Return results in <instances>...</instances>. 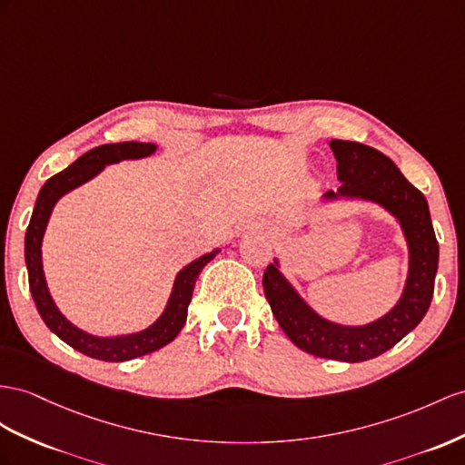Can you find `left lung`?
<instances>
[{"mask_svg":"<svg viewBox=\"0 0 465 465\" xmlns=\"http://www.w3.org/2000/svg\"><path fill=\"white\" fill-rule=\"evenodd\" d=\"M340 188L322 200H365L387 210L401 225L409 247V272L397 304L363 326H343L320 316L282 275L279 259L265 269L263 291L284 334L306 353L360 363L385 353L420 324L432 302L438 242L428 202L383 153L355 141L331 139Z\"/></svg>","mask_w":465,"mask_h":465,"instance_id":"obj_1","label":"left lung"}]
</instances>
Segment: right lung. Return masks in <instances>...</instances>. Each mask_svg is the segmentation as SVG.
I'll list each match as a JSON object with an SVG mask.
<instances>
[{
  "mask_svg": "<svg viewBox=\"0 0 465 465\" xmlns=\"http://www.w3.org/2000/svg\"><path fill=\"white\" fill-rule=\"evenodd\" d=\"M157 151V145L153 143H139V141H125V143H110V145H100L88 153L82 154L73 164L51 176L41 188L33 208V216L29 222V228L25 233V263L29 272V289L33 294L35 306L53 334H56L70 348L76 351L84 353L88 357L100 361H129L135 360V357L147 355L164 348L166 343H171L178 331L183 330L188 314V304L193 299V291L200 271L204 269L210 261L220 253V249H213L210 253H204L202 257L194 259L193 263H188L181 271L176 272V279L173 284V291L169 296V302H166L163 314L154 320V322L141 330L134 331V334H124V336H94L88 331L80 330L74 326L70 320L58 311L54 304L53 296L46 287L45 271H43V255H41V245H43V235L46 230V223L53 213V208L58 200L70 190L82 186L84 183L92 181L94 176H98L104 166L115 164L122 161H135V159H145Z\"/></svg>",
  "mask_w": 465,
  "mask_h": 465,
  "instance_id": "right-lung-1",
  "label": "right lung"
}]
</instances>
